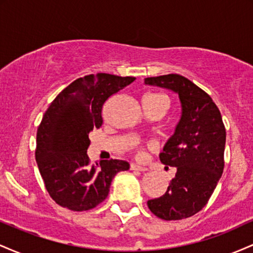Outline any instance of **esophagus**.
<instances>
[{"mask_svg": "<svg viewBox=\"0 0 253 253\" xmlns=\"http://www.w3.org/2000/svg\"><path fill=\"white\" fill-rule=\"evenodd\" d=\"M130 170H135V171H140V172H145V171H147V168L140 167V165H136V164H130Z\"/></svg>", "mask_w": 253, "mask_h": 253, "instance_id": "34e87169", "label": "esophagus"}]
</instances>
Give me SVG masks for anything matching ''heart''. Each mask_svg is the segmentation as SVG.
<instances>
[{"label":"heart","instance_id":"heart-1","mask_svg":"<svg viewBox=\"0 0 253 253\" xmlns=\"http://www.w3.org/2000/svg\"><path fill=\"white\" fill-rule=\"evenodd\" d=\"M158 102H165L169 104V100H168L167 96H164V95L162 94H150L144 98V103H158ZM133 149L136 151L138 155H141V153H143V149H141L140 145L138 143H134V145H133Z\"/></svg>","mask_w":253,"mask_h":253}]
</instances>
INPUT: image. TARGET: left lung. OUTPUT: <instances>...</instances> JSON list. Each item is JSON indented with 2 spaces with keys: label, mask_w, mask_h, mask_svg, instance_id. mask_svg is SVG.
Listing matches in <instances>:
<instances>
[{
  "label": "left lung",
  "mask_w": 253,
  "mask_h": 253,
  "mask_svg": "<svg viewBox=\"0 0 253 253\" xmlns=\"http://www.w3.org/2000/svg\"><path fill=\"white\" fill-rule=\"evenodd\" d=\"M145 84L178 94L182 115L175 133L165 144L159 159L176 167L168 190L147 201L156 216L181 220L193 216L207 205L222 175L226 129L211 97L188 78L177 74L145 78Z\"/></svg>",
  "instance_id": "1"
}]
</instances>
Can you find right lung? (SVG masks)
<instances>
[{
	"mask_svg": "<svg viewBox=\"0 0 253 253\" xmlns=\"http://www.w3.org/2000/svg\"><path fill=\"white\" fill-rule=\"evenodd\" d=\"M135 77L109 74L77 78L52 101L37 132L36 161L46 190L57 205L83 211L108 196L110 183L126 161L90 164L89 133L102 126L103 104Z\"/></svg>",
	"mask_w": 253,
	"mask_h": 253,
	"instance_id": "obj_1",
	"label": "right lung"
}]
</instances>
